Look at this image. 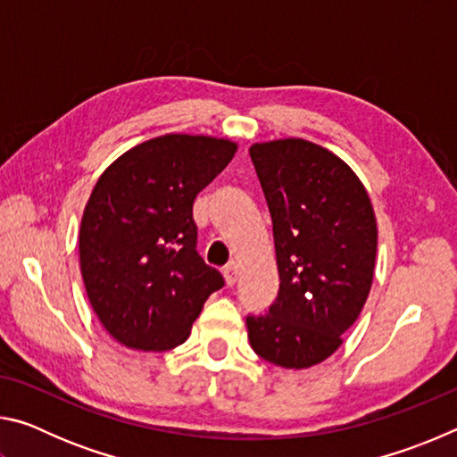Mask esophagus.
<instances>
[{"label":"esophagus","mask_w":457,"mask_h":457,"mask_svg":"<svg viewBox=\"0 0 457 457\" xmlns=\"http://www.w3.org/2000/svg\"><path fill=\"white\" fill-rule=\"evenodd\" d=\"M237 274H239V266L236 262H231L226 268H223V278H226L228 286H234L237 282Z\"/></svg>","instance_id":"34e87169"}]
</instances>
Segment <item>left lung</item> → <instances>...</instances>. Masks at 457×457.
Returning <instances> with one entry per match:
<instances>
[{
	"label": "left lung",
	"instance_id": "1",
	"mask_svg": "<svg viewBox=\"0 0 457 457\" xmlns=\"http://www.w3.org/2000/svg\"><path fill=\"white\" fill-rule=\"evenodd\" d=\"M252 163L272 215L280 290L245 319L258 357L284 369L328 359L367 303L377 220L365 185L335 153L304 138L256 143Z\"/></svg>",
	"mask_w": 457,
	"mask_h": 457
}]
</instances>
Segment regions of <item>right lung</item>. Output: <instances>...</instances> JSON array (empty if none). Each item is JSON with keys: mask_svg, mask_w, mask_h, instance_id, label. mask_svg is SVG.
<instances>
[{"mask_svg": "<svg viewBox=\"0 0 457 457\" xmlns=\"http://www.w3.org/2000/svg\"><path fill=\"white\" fill-rule=\"evenodd\" d=\"M236 151L228 138L163 135L98 177L80 223V272L98 320L120 345L175 349L223 286L195 250L193 201Z\"/></svg>", "mask_w": 457, "mask_h": 457, "instance_id": "obj_1", "label": "right lung"}]
</instances>
